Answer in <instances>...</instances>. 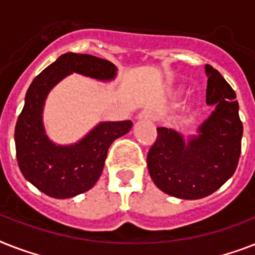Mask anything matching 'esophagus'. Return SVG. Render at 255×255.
Segmentation results:
<instances>
[{"instance_id": "34e87169", "label": "esophagus", "mask_w": 255, "mask_h": 255, "mask_svg": "<svg viewBox=\"0 0 255 255\" xmlns=\"http://www.w3.org/2000/svg\"><path fill=\"white\" fill-rule=\"evenodd\" d=\"M137 119L153 122V120H156V114L153 111H149V110H144V111H141L139 115H137Z\"/></svg>"}]
</instances>
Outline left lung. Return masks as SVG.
Returning a JSON list of instances; mask_svg holds the SVG:
<instances>
[{"mask_svg":"<svg viewBox=\"0 0 255 255\" xmlns=\"http://www.w3.org/2000/svg\"><path fill=\"white\" fill-rule=\"evenodd\" d=\"M206 103L214 111L186 140L174 129L159 127L147 156L148 170L164 193L197 200L221 188L238 165L244 127L236 92L221 74L205 66Z\"/></svg>","mask_w":255,"mask_h":255,"instance_id":"obj_1","label":"left lung"}]
</instances>
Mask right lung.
I'll list each match as a JSON object with an SVG mask.
<instances>
[{
    "label": "right lung",
    "mask_w": 255,
    "mask_h": 255,
    "mask_svg": "<svg viewBox=\"0 0 255 255\" xmlns=\"http://www.w3.org/2000/svg\"><path fill=\"white\" fill-rule=\"evenodd\" d=\"M116 70L102 58L66 53L35 77L26 92L14 132L18 167L27 181L50 197L70 198L91 189L102 174L110 145L129 132L132 122H102L78 143L57 145L47 137L42 122L46 96L70 74L112 81Z\"/></svg>",
    "instance_id": "1"
}]
</instances>
